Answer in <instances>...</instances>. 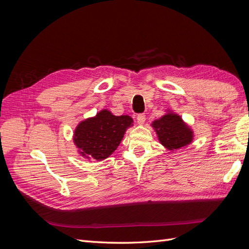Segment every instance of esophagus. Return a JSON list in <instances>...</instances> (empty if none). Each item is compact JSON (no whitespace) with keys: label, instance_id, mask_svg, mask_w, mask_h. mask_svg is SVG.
<instances>
[{"label":"esophagus","instance_id":"1","mask_svg":"<svg viewBox=\"0 0 249 249\" xmlns=\"http://www.w3.org/2000/svg\"><path fill=\"white\" fill-rule=\"evenodd\" d=\"M137 122L139 124H143L145 122V115L144 114H139L137 116Z\"/></svg>","mask_w":249,"mask_h":249}]
</instances>
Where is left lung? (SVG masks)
<instances>
[{"mask_svg":"<svg viewBox=\"0 0 249 249\" xmlns=\"http://www.w3.org/2000/svg\"><path fill=\"white\" fill-rule=\"evenodd\" d=\"M152 126L161 144L171 152L189 145L193 141L194 134L191 127L178 114L170 110L159 119L154 120Z\"/></svg>","mask_w":249,"mask_h":249,"instance_id":"obj_1","label":"left lung"}]
</instances>
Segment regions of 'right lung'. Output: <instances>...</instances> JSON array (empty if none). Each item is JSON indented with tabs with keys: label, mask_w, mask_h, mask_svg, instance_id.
Wrapping results in <instances>:
<instances>
[{
	"label": "right lung",
	"mask_w": 249,
	"mask_h": 249,
	"mask_svg": "<svg viewBox=\"0 0 249 249\" xmlns=\"http://www.w3.org/2000/svg\"><path fill=\"white\" fill-rule=\"evenodd\" d=\"M129 115L116 116L103 109L93 117L86 118L76 126L73 143L78 153L88 160L101 161L114 153L122 142L125 131L133 126Z\"/></svg>",
	"instance_id": "obj_1"
}]
</instances>
